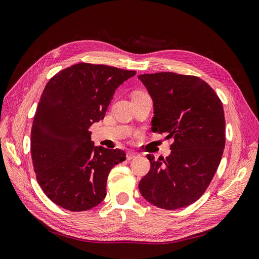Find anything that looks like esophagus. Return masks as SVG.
Instances as JSON below:
<instances>
[{
  "instance_id": "34e87169",
  "label": "esophagus",
  "mask_w": 259,
  "mask_h": 259,
  "mask_svg": "<svg viewBox=\"0 0 259 259\" xmlns=\"http://www.w3.org/2000/svg\"><path fill=\"white\" fill-rule=\"evenodd\" d=\"M140 154L137 153V152H133V151H130V152H127V160L130 161V160H133L136 159V157H138Z\"/></svg>"
}]
</instances>
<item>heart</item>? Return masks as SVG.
Segmentation results:
<instances>
[{
  "label": "heart",
  "instance_id": "b5f03b06",
  "mask_svg": "<svg viewBox=\"0 0 259 259\" xmlns=\"http://www.w3.org/2000/svg\"><path fill=\"white\" fill-rule=\"evenodd\" d=\"M140 93H141V92H136L134 94H140ZM134 94H133V95H134Z\"/></svg>",
  "mask_w": 259,
  "mask_h": 259
}]
</instances>
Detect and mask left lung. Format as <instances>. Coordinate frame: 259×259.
Instances as JSON below:
<instances>
[{
    "mask_svg": "<svg viewBox=\"0 0 259 259\" xmlns=\"http://www.w3.org/2000/svg\"><path fill=\"white\" fill-rule=\"evenodd\" d=\"M139 79L153 100L152 131L174 138L171 153L155 160L139 184L149 203L168 210L188 206L204 194L226 146V119L216 92L197 76L171 72Z\"/></svg>",
    "mask_w": 259,
    "mask_h": 259,
    "instance_id": "8db88e82",
    "label": "left lung"
}]
</instances>
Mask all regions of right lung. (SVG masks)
<instances>
[{"mask_svg": "<svg viewBox=\"0 0 259 259\" xmlns=\"http://www.w3.org/2000/svg\"><path fill=\"white\" fill-rule=\"evenodd\" d=\"M136 73L82 62L60 71L44 88L30 152L37 181L55 204L83 211L105 199L110 170L126 153L95 147L89 128L104 119L115 90Z\"/></svg>", "mask_w": 259, "mask_h": 259, "instance_id": "add662e5", "label": "right lung"}]
</instances>
